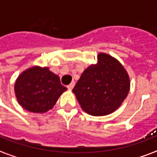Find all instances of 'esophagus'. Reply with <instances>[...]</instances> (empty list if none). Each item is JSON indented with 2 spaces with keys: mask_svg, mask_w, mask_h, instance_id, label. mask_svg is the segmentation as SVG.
I'll list each match as a JSON object with an SVG mask.
<instances>
[{
  "mask_svg": "<svg viewBox=\"0 0 157 157\" xmlns=\"http://www.w3.org/2000/svg\"><path fill=\"white\" fill-rule=\"evenodd\" d=\"M74 86H75V82H71V84L68 85V86H67V88H68V89H69L70 90H72L73 87H74Z\"/></svg>",
  "mask_w": 157,
  "mask_h": 157,
  "instance_id": "34e87169",
  "label": "esophagus"
}]
</instances>
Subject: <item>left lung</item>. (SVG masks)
Wrapping results in <instances>:
<instances>
[{
  "label": "left lung",
  "instance_id": "left-lung-1",
  "mask_svg": "<svg viewBox=\"0 0 157 157\" xmlns=\"http://www.w3.org/2000/svg\"><path fill=\"white\" fill-rule=\"evenodd\" d=\"M130 77L120 61L100 52L97 63L85 70L73 88V93L85 112L94 117L111 114L128 95Z\"/></svg>",
  "mask_w": 157,
  "mask_h": 157
}]
</instances>
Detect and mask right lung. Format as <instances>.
Returning <instances> with one entry per match:
<instances>
[{"label": "right lung", "mask_w": 157, "mask_h": 157, "mask_svg": "<svg viewBox=\"0 0 157 157\" xmlns=\"http://www.w3.org/2000/svg\"><path fill=\"white\" fill-rule=\"evenodd\" d=\"M67 88L60 77L48 67L32 66L21 73L14 85L19 105L33 113H45L52 109Z\"/></svg>", "instance_id": "add662e5"}]
</instances>
